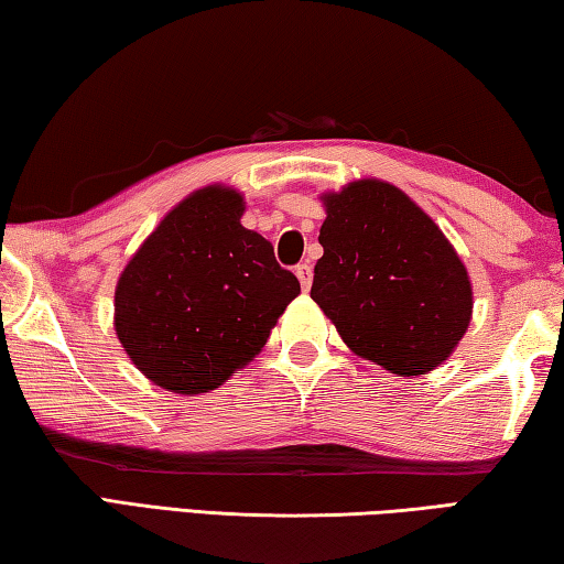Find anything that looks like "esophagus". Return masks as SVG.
<instances>
[{
    "label": "esophagus",
    "mask_w": 564,
    "mask_h": 564,
    "mask_svg": "<svg viewBox=\"0 0 564 564\" xmlns=\"http://www.w3.org/2000/svg\"><path fill=\"white\" fill-rule=\"evenodd\" d=\"M295 275H299V281H301V285H303V291H308V289H311V281H313V269H311V263L305 261V263H299V265H295Z\"/></svg>",
    "instance_id": "esophagus-1"
}]
</instances>
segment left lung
Here are the masks:
<instances>
[{
	"mask_svg": "<svg viewBox=\"0 0 564 564\" xmlns=\"http://www.w3.org/2000/svg\"><path fill=\"white\" fill-rule=\"evenodd\" d=\"M311 299L358 356L423 376L451 356L473 313L465 265L441 228L386 181L328 194Z\"/></svg>",
	"mask_w": 564,
	"mask_h": 564,
	"instance_id": "8db88e82",
	"label": "left lung"
}]
</instances>
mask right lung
Returning a JSON list of instances; mask_svg holds the SVG:
<instances>
[{"label": "right lung", "mask_w": 564, "mask_h": 564, "mask_svg": "<svg viewBox=\"0 0 564 564\" xmlns=\"http://www.w3.org/2000/svg\"><path fill=\"white\" fill-rule=\"evenodd\" d=\"M243 198L208 186L184 198L123 269L117 336L141 373L174 393H208L271 336L301 283L271 241L241 226Z\"/></svg>", "instance_id": "obj_1"}]
</instances>
